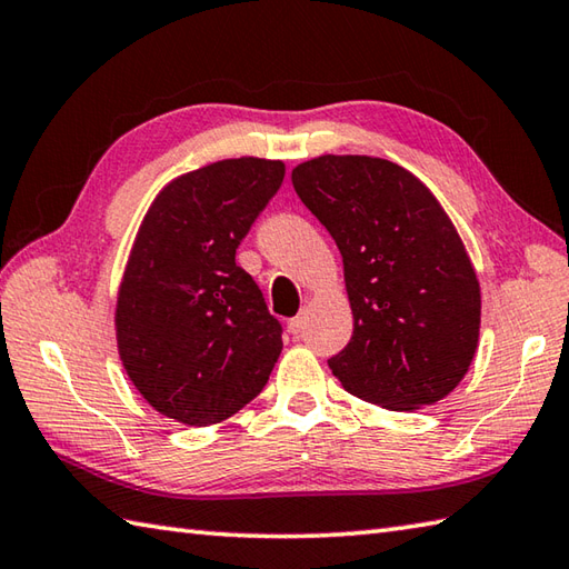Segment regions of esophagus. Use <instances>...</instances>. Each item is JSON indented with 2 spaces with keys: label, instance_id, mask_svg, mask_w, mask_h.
<instances>
[{
  "label": "esophagus",
  "instance_id": "esophagus-1",
  "mask_svg": "<svg viewBox=\"0 0 569 569\" xmlns=\"http://www.w3.org/2000/svg\"><path fill=\"white\" fill-rule=\"evenodd\" d=\"M303 328H306V316H303V313L288 320V330H291V336H296V338H298L300 332H303Z\"/></svg>",
  "mask_w": 569,
  "mask_h": 569
}]
</instances>
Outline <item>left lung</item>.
<instances>
[{"instance_id": "obj_1", "label": "left lung", "mask_w": 569, "mask_h": 569, "mask_svg": "<svg viewBox=\"0 0 569 569\" xmlns=\"http://www.w3.org/2000/svg\"><path fill=\"white\" fill-rule=\"evenodd\" d=\"M293 187L342 253L352 338L328 365L350 395L395 411L439 402L463 380L481 288L447 211L382 158L322 154Z\"/></svg>"}]
</instances>
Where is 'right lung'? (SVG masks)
<instances>
[{
    "mask_svg": "<svg viewBox=\"0 0 569 569\" xmlns=\"http://www.w3.org/2000/svg\"><path fill=\"white\" fill-rule=\"evenodd\" d=\"M278 160H221L154 197L132 243L116 308L118 352L160 415L209 427L269 382L281 322L237 266V249L281 189Z\"/></svg>",
    "mask_w": 569,
    "mask_h": 569,
    "instance_id": "obj_1",
    "label": "right lung"
}]
</instances>
